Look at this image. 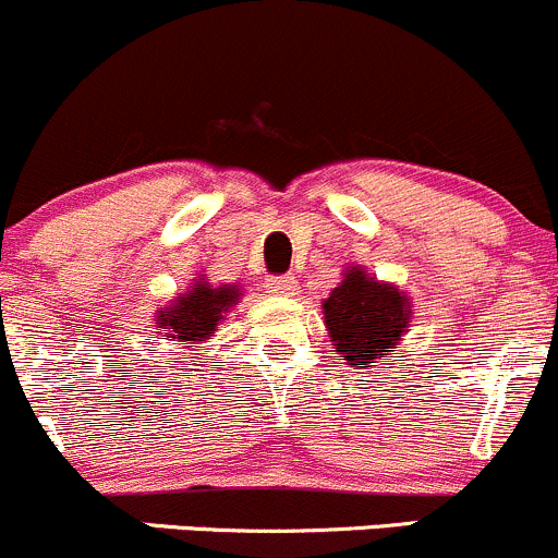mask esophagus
<instances>
[{
    "label": "esophagus",
    "instance_id": "34e87169",
    "mask_svg": "<svg viewBox=\"0 0 558 558\" xmlns=\"http://www.w3.org/2000/svg\"><path fill=\"white\" fill-rule=\"evenodd\" d=\"M267 289L278 296H294L300 291V283L291 275H278V278L267 280Z\"/></svg>",
    "mask_w": 558,
    "mask_h": 558
}]
</instances>
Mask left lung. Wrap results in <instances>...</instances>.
Listing matches in <instances>:
<instances>
[{
	"mask_svg": "<svg viewBox=\"0 0 558 558\" xmlns=\"http://www.w3.org/2000/svg\"><path fill=\"white\" fill-rule=\"evenodd\" d=\"M410 300L397 286L348 267L345 278L324 300V324L337 353L351 367H375L410 326Z\"/></svg>",
	"mask_w": 558,
	"mask_h": 558,
	"instance_id": "8db88e82",
	"label": "left lung"
}]
</instances>
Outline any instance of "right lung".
<instances>
[{"instance_id":"obj_1","label":"right lung","mask_w":558,"mask_h":558,"mask_svg":"<svg viewBox=\"0 0 558 558\" xmlns=\"http://www.w3.org/2000/svg\"><path fill=\"white\" fill-rule=\"evenodd\" d=\"M238 286H210L196 278L185 294L174 296L172 305L156 313L161 340H174V345H199L216 335L218 320L240 300Z\"/></svg>"}]
</instances>
